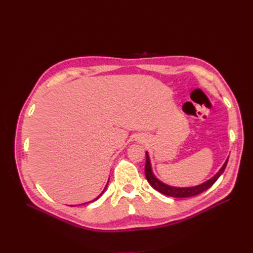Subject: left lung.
<instances>
[{"instance_id": "left-lung-1", "label": "left lung", "mask_w": 253, "mask_h": 253, "mask_svg": "<svg viewBox=\"0 0 253 253\" xmlns=\"http://www.w3.org/2000/svg\"><path fill=\"white\" fill-rule=\"evenodd\" d=\"M145 157H147V160H145V167H144V173H145V177H147L148 181L150 185L154 188L155 190H157L158 192L163 193L165 195L168 196H172V197H191V196H195L203 193L204 191H206L207 189H209L214 182H215L219 176L223 174V172L226 169V166L228 163V159L226 160V163L224 164V166L220 168V170L213 176L212 178H210L209 180L205 181L202 185H198L195 187H189V188H176V187H171L168 186L166 183L162 182L159 179L156 178V176L153 174L152 172V168H151V163H150V157L148 152L145 153Z\"/></svg>"}]
</instances>
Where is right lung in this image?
<instances>
[{
    "label": "right lung",
    "mask_w": 253,
    "mask_h": 253,
    "mask_svg": "<svg viewBox=\"0 0 253 253\" xmlns=\"http://www.w3.org/2000/svg\"><path fill=\"white\" fill-rule=\"evenodd\" d=\"M108 183H109V181H108ZM106 186H108V185H106ZM106 186H105V188H104V190H103V191H102V193H103V192H104V191H105V189H106ZM102 193H101V194H102ZM101 194H100V195H99V196H98V197H97V198H95V200H94V201H96V200H98V198H99V197H100V196H101ZM91 202H93V201H91ZM89 203H90V202H89Z\"/></svg>",
    "instance_id": "1"
}]
</instances>
